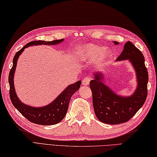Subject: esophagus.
<instances>
[{
  "mask_svg": "<svg viewBox=\"0 0 157 157\" xmlns=\"http://www.w3.org/2000/svg\"><path fill=\"white\" fill-rule=\"evenodd\" d=\"M90 80H91V78L90 77H86V78H85L82 81V85H88L89 84Z\"/></svg>",
  "mask_w": 157,
  "mask_h": 157,
  "instance_id": "34e87169",
  "label": "esophagus"
}]
</instances>
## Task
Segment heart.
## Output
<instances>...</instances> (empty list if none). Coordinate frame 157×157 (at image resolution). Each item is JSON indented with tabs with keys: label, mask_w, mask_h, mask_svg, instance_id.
Returning <instances> with one entry per match:
<instances>
[{
	"label": "heart",
	"mask_w": 157,
	"mask_h": 157,
	"mask_svg": "<svg viewBox=\"0 0 157 157\" xmlns=\"http://www.w3.org/2000/svg\"><path fill=\"white\" fill-rule=\"evenodd\" d=\"M79 55L82 59L89 61H93L98 59V63L102 64L105 63L112 56V52L105 51V48L93 44L83 46L78 51Z\"/></svg>",
	"instance_id": "b5f03b06"
}]
</instances>
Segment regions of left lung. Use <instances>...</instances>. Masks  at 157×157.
Instances as JSON below:
<instances>
[{
	"label": "left lung",
	"mask_w": 157,
	"mask_h": 157,
	"mask_svg": "<svg viewBox=\"0 0 157 157\" xmlns=\"http://www.w3.org/2000/svg\"><path fill=\"white\" fill-rule=\"evenodd\" d=\"M114 43L118 44V42ZM124 60H129L136 72L137 87L131 96L117 94L104 83V74L102 72L94 73V78L90 82L94 113L103 123L118 124L126 123L142 107L146 101L148 76L143 53L131 42L128 41L117 59V61Z\"/></svg>",
	"instance_id": "obj_1"
}]
</instances>
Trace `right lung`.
<instances>
[{
  "instance_id": "obj_1",
  "label": "right lung",
  "mask_w": 157,
  "mask_h": 157,
  "mask_svg": "<svg viewBox=\"0 0 157 157\" xmlns=\"http://www.w3.org/2000/svg\"><path fill=\"white\" fill-rule=\"evenodd\" d=\"M64 39L55 40L52 41L34 40L30 42L18 51L13 58V65L10 69L9 75V82L10 85V98L13 105L26 119L34 124L41 125H52L60 123L65 117L68 108V105L71 97L77 91L81 85V81L68 85L54 101L49 105L42 107H34L24 104L18 98L14 86V75L17 67V60L19 56L24 50L30 46L36 45H55L59 44Z\"/></svg>"
}]
</instances>
